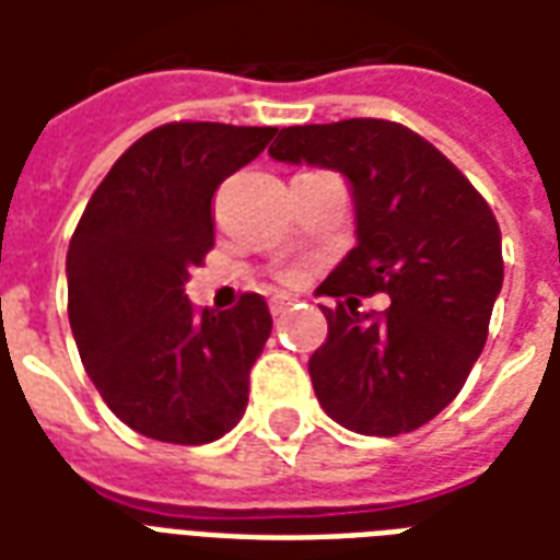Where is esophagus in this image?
<instances>
[{
  "instance_id": "1",
  "label": "esophagus",
  "mask_w": 560,
  "mask_h": 560,
  "mask_svg": "<svg viewBox=\"0 0 560 560\" xmlns=\"http://www.w3.org/2000/svg\"><path fill=\"white\" fill-rule=\"evenodd\" d=\"M293 300L291 296H276V300H269V312H272V317H281L291 312Z\"/></svg>"
}]
</instances>
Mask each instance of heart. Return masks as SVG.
<instances>
[{
  "label": "heart",
  "mask_w": 560,
  "mask_h": 560,
  "mask_svg": "<svg viewBox=\"0 0 560 560\" xmlns=\"http://www.w3.org/2000/svg\"><path fill=\"white\" fill-rule=\"evenodd\" d=\"M288 279H293V276H288Z\"/></svg>",
  "instance_id": "obj_1"
}]
</instances>
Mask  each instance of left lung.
I'll return each mask as SVG.
<instances>
[{"mask_svg": "<svg viewBox=\"0 0 560 560\" xmlns=\"http://www.w3.org/2000/svg\"><path fill=\"white\" fill-rule=\"evenodd\" d=\"M276 161L348 176L357 203L351 255L317 293L327 341L308 375L320 408L360 434L413 432L444 411L480 357L504 281L501 228L468 176L411 128L387 119H341L281 128ZM387 292L390 308L363 316L357 295Z\"/></svg>", "mask_w": 560, "mask_h": 560, "instance_id": "1", "label": "left lung"}]
</instances>
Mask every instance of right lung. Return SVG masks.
<instances>
[{
    "instance_id": "1",
    "label": "right lung",
    "mask_w": 560,
    "mask_h": 560,
    "mask_svg": "<svg viewBox=\"0 0 560 560\" xmlns=\"http://www.w3.org/2000/svg\"><path fill=\"white\" fill-rule=\"evenodd\" d=\"M276 128L167 122L119 155L68 245V320L95 389L135 432L197 446L231 432L272 317L260 293L195 308L188 272L215 243L212 197Z\"/></svg>"
}]
</instances>
